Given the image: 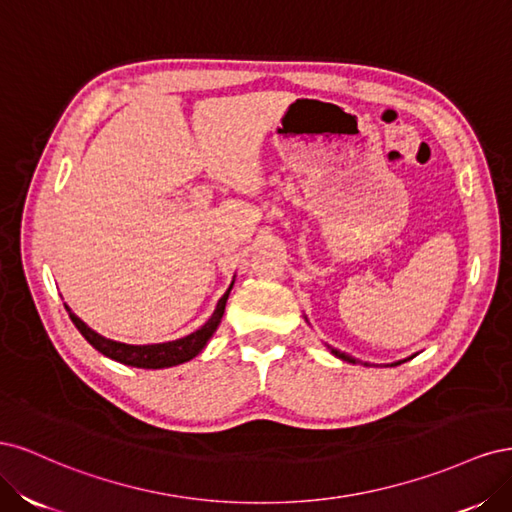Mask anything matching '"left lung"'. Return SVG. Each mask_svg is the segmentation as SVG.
Segmentation results:
<instances>
[{
	"mask_svg": "<svg viewBox=\"0 0 512 512\" xmlns=\"http://www.w3.org/2000/svg\"><path fill=\"white\" fill-rule=\"evenodd\" d=\"M329 348V352L333 354V356H337V359H342V361H348V363H359L354 359V356H350V354H346V352H339L337 348H331V346H327ZM412 359V356H410ZM410 359H404V361H395V363H391V367H395V365H401V363H406V361H410ZM367 365V363H365Z\"/></svg>",
	"mask_w": 512,
	"mask_h": 512,
	"instance_id": "obj_1",
	"label": "left lung"
}]
</instances>
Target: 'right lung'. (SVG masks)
Returning a JSON list of instances; mask_svg holds the SVG:
<instances>
[{"mask_svg":"<svg viewBox=\"0 0 512 512\" xmlns=\"http://www.w3.org/2000/svg\"><path fill=\"white\" fill-rule=\"evenodd\" d=\"M232 284H235V280H232ZM232 284L228 286V290L224 292V297L218 301V307H215L213 316L203 324V327L196 329L190 335L175 339V342H164V344L138 346V344L115 342V339L104 337L98 331L87 327V324L79 316H76L66 303L64 305L68 309L70 320L74 322V327L81 331V335L87 339L91 346H94L98 352H102L104 356H108V359H113V361L123 363V365H130V367H141V369H164V367H175V365L192 361L194 356L200 354V350L207 346V342L213 337V333L218 331V327H220Z\"/></svg>","mask_w":512,"mask_h":512,"instance_id":"right-lung-1","label":"right lung"}]
</instances>
